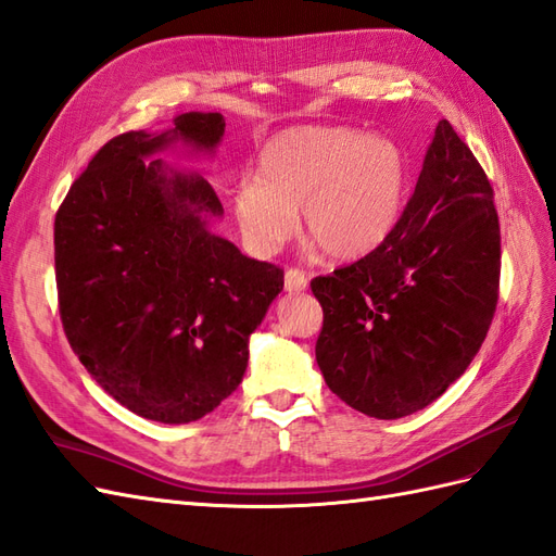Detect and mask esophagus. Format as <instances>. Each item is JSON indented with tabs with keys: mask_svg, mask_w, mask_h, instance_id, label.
<instances>
[{
	"mask_svg": "<svg viewBox=\"0 0 556 556\" xmlns=\"http://www.w3.org/2000/svg\"><path fill=\"white\" fill-rule=\"evenodd\" d=\"M283 289L289 293H303L307 289V275L303 269L298 267H289L287 275H283Z\"/></svg>",
	"mask_w": 556,
	"mask_h": 556,
	"instance_id": "34e87169",
	"label": "esophagus"
}]
</instances>
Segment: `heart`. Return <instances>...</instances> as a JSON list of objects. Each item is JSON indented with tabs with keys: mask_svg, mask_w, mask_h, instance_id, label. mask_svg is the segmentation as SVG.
<instances>
[{
	"mask_svg": "<svg viewBox=\"0 0 556 556\" xmlns=\"http://www.w3.org/2000/svg\"><path fill=\"white\" fill-rule=\"evenodd\" d=\"M406 160L390 138L348 126L277 134L261 152L258 180L235 192V216L255 253L293 237L301 211L307 239L336 261L374 251L400 216Z\"/></svg>",
	"mask_w": 556,
	"mask_h": 556,
	"instance_id": "1",
	"label": "heart"
}]
</instances>
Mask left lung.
Wrapping results in <instances>:
<instances>
[{
  "mask_svg": "<svg viewBox=\"0 0 556 556\" xmlns=\"http://www.w3.org/2000/svg\"><path fill=\"white\" fill-rule=\"evenodd\" d=\"M309 287L324 309L317 364L348 406L404 418L465 374L495 315L501 223L486 174L446 119L388 237Z\"/></svg>",
  "mask_w": 556,
  "mask_h": 556,
  "instance_id": "1",
  "label": "left lung"
}]
</instances>
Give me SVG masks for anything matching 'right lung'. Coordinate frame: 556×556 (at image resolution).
<instances>
[{
  "instance_id": "add662e5",
  "label": "right lung",
  "mask_w": 556,
  "mask_h": 556,
  "mask_svg": "<svg viewBox=\"0 0 556 556\" xmlns=\"http://www.w3.org/2000/svg\"><path fill=\"white\" fill-rule=\"evenodd\" d=\"M218 112H188L166 134L126 131L93 154L53 223L67 343L112 400L156 422L211 414L241 382L249 336L283 289V269L206 230L223 204L202 176H166L182 140L213 150Z\"/></svg>"
}]
</instances>
